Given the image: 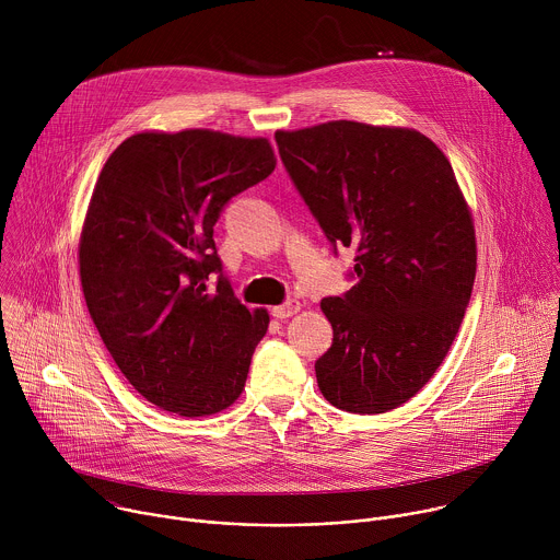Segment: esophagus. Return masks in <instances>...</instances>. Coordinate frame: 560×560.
Listing matches in <instances>:
<instances>
[{
	"mask_svg": "<svg viewBox=\"0 0 560 560\" xmlns=\"http://www.w3.org/2000/svg\"><path fill=\"white\" fill-rule=\"evenodd\" d=\"M301 310V303L299 301H285V303H281V305H275L272 307V316H277V318H290L292 314H296Z\"/></svg>",
	"mask_w": 560,
	"mask_h": 560,
	"instance_id": "34e87169",
	"label": "esophagus"
}]
</instances>
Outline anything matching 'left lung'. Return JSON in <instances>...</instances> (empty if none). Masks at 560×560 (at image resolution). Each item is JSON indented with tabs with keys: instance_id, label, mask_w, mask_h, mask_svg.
<instances>
[{
	"instance_id": "8db88e82",
	"label": "left lung",
	"mask_w": 560,
	"mask_h": 560,
	"mask_svg": "<svg viewBox=\"0 0 560 560\" xmlns=\"http://www.w3.org/2000/svg\"><path fill=\"white\" fill-rule=\"evenodd\" d=\"M283 166L330 242L357 248V283L328 296V401L354 415L404 406L434 376L476 277L469 206L443 150L401 126L326 121L275 132Z\"/></svg>"
}]
</instances>
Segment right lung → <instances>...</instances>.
Instances as JSON below:
<instances>
[{
    "mask_svg": "<svg viewBox=\"0 0 560 560\" xmlns=\"http://www.w3.org/2000/svg\"><path fill=\"white\" fill-rule=\"evenodd\" d=\"M266 137L210 128L145 130L104 164L79 236L89 312L128 383L152 406L210 417L244 392L270 314L248 310L221 272L212 228L223 206L266 179Z\"/></svg>",
    "mask_w": 560,
    "mask_h": 560,
    "instance_id": "obj_1",
    "label": "right lung"
}]
</instances>
